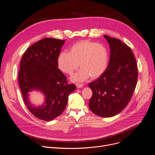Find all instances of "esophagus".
<instances>
[{
	"label": "esophagus",
	"instance_id": "obj_1",
	"mask_svg": "<svg viewBox=\"0 0 155 155\" xmlns=\"http://www.w3.org/2000/svg\"><path fill=\"white\" fill-rule=\"evenodd\" d=\"M76 86L77 87H82L83 86V84H81V83H76Z\"/></svg>",
	"mask_w": 155,
	"mask_h": 155
}]
</instances>
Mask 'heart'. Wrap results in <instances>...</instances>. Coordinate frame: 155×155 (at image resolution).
<instances>
[{"label": "heart", "mask_w": 155, "mask_h": 155, "mask_svg": "<svg viewBox=\"0 0 155 155\" xmlns=\"http://www.w3.org/2000/svg\"><path fill=\"white\" fill-rule=\"evenodd\" d=\"M108 52L101 43L82 40L75 43L69 52L62 51L58 58L59 69L64 73L71 75L80 66L79 72L75 74L73 81H84L89 78H97L106 70L108 64Z\"/></svg>", "instance_id": "obj_1"}]
</instances>
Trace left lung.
<instances>
[{
	"label": "left lung",
	"mask_w": 155,
	"mask_h": 155,
	"mask_svg": "<svg viewBox=\"0 0 155 155\" xmlns=\"http://www.w3.org/2000/svg\"><path fill=\"white\" fill-rule=\"evenodd\" d=\"M110 48L105 71L89 86L93 96L89 107L97 116L111 117L126 107L136 86L138 70L131 48L120 39L105 35Z\"/></svg>",
	"instance_id": "left-lung-1"
}]
</instances>
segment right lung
Instances as JSON below:
<instances>
[{"label":"right lung","mask_w":155,"mask_h":155,"mask_svg":"<svg viewBox=\"0 0 155 155\" xmlns=\"http://www.w3.org/2000/svg\"><path fill=\"white\" fill-rule=\"evenodd\" d=\"M65 40L43 38L30 46L21 58L18 82L24 102L29 112L37 118L51 121L64 111L71 93L76 89L69 84L58 68V58ZM32 89L40 90L46 101L40 107H34L28 99Z\"/></svg>","instance_id":"obj_1"}]
</instances>
